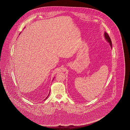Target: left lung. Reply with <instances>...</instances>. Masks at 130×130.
Returning <instances> with one entry per match:
<instances>
[{
  "instance_id": "1",
  "label": "left lung",
  "mask_w": 130,
  "mask_h": 130,
  "mask_svg": "<svg viewBox=\"0 0 130 130\" xmlns=\"http://www.w3.org/2000/svg\"><path fill=\"white\" fill-rule=\"evenodd\" d=\"M104 36H105V40H106V41L109 43L110 47L112 48V43H111V40H110V37L108 35V33H106V32H105Z\"/></svg>"
}]
</instances>
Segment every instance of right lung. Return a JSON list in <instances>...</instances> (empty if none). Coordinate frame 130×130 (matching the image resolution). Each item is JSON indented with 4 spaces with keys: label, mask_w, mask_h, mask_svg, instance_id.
<instances>
[{
    "label": "right lung",
    "mask_w": 130,
    "mask_h": 130,
    "mask_svg": "<svg viewBox=\"0 0 130 130\" xmlns=\"http://www.w3.org/2000/svg\"><path fill=\"white\" fill-rule=\"evenodd\" d=\"M54 79V78H53V79ZM50 92H49V94H48V96H47V97H46V98H45V99H44V100H46V99H47V98H48V96H49V94H50Z\"/></svg>",
    "instance_id": "obj_1"
}]
</instances>
